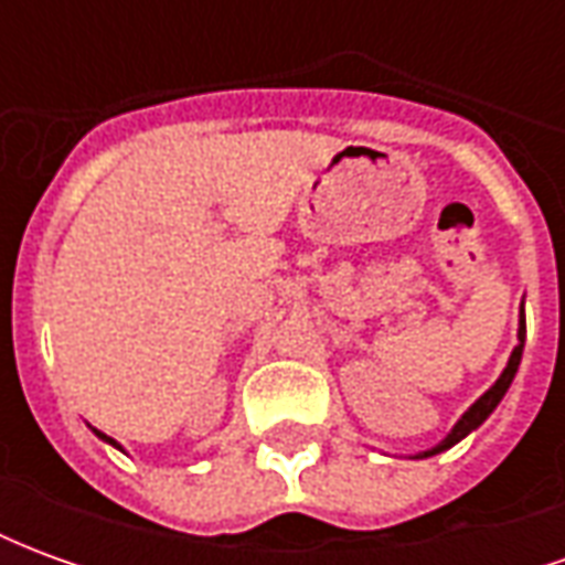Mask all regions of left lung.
I'll list each match as a JSON object with an SVG mask.
<instances>
[{
    "label": "left lung",
    "instance_id": "8db88e82",
    "mask_svg": "<svg viewBox=\"0 0 565 565\" xmlns=\"http://www.w3.org/2000/svg\"><path fill=\"white\" fill-rule=\"evenodd\" d=\"M523 342H526V315H523V302H521V315H518V344H514V351H511L509 363H505V369H502V375L493 381V387H490V391L481 393V396H478V399L462 412L460 420L450 426L448 436L441 438L438 445H433V448L417 450L412 460H426V457H436V454H441V450L454 448L457 441H462L469 433H475L478 426L484 424L487 417L497 412V405L502 403V396L509 393L511 381H514V375H518V366H521V356H523Z\"/></svg>",
    "mask_w": 565,
    "mask_h": 565
}]
</instances>
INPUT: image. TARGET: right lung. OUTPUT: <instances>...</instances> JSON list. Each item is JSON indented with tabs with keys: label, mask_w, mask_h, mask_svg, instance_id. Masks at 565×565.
Returning a JSON list of instances; mask_svg holds the SVG:
<instances>
[{
	"label": "right lung",
	"mask_w": 565,
	"mask_h": 565,
	"mask_svg": "<svg viewBox=\"0 0 565 565\" xmlns=\"http://www.w3.org/2000/svg\"><path fill=\"white\" fill-rule=\"evenodd\" d=\"M90 429H93V426H90ZM93 433H96V436L103 438L105 445H111V448H117V450H124V448H120V441H115V438H111V436H105V433H99V429H93Z\"/></svg>",
	"instance_id": "obj_1"
}]
</instances>
